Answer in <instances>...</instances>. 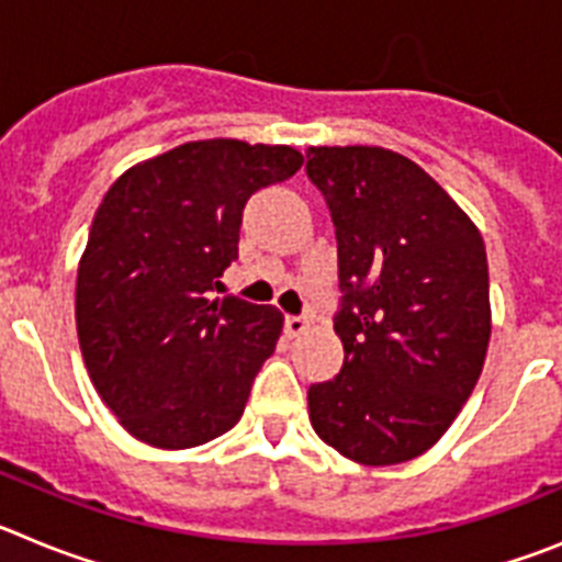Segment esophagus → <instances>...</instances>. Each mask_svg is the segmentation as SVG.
<instances>
[{
	"label": "esophagus",
	"instance_id": "1",
	"mask_svg": "<svg viewBox=\"0 0 562 562\" xmlns=\"http://www.w3.org/2000/svg\"><path fill=\"white\" fill-rule=\"evenodd\" d=\"M284 329L290 337H301L306 329H310V324H306V317H297V315H286L284 317Z\"/></svg>",
	"mask_w": 562,
	"mask_h": 562
}]
</instances>
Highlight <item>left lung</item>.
Segmentation results:
<instances>
[{
    "label": "left lung",
    "mask_w": 562,
    "mask_h": 562,
    "mask_svg": "<svg viewBox=\"0 0 562 562\" xmlns=\"http://www.w3.org/2000/svg\"><path fill=\"white\" fill-rule=\"evenodd\" d=\"M306 173L335 222L346 351L340 374L310 389L312 428L357 464H402L445 436L484 369V238L389 148L312 146Z\"/></svg>",
    "instance_id": "left-lung-1"
}]
</instances>
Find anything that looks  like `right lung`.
I'll list each match as a JSON object with an SVG mask.
<instances>
[{
	"label": "right lung",
	"mask_w": 562,
	"mask_h": 562,
	"mask_svg": "<svg viewBox=\"0 0 562 562\" xmlns=\"http://www.w3.org/2000/svg\"><path fill=\"white\" fill-rule=\"evenodd\" d=\"M301 166L297 148L216 137L137 162L106 191L78 265L76 326L89 380L134 439L186 450L241 419L284 315L211 295L238 258L247 200Z\"/></svg>",
	"instance_id": "right-lung-1"
}]
</instances>
